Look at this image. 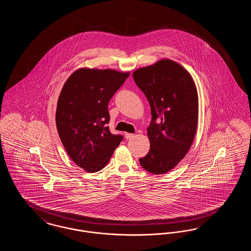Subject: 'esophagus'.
Instances as JSON below:
<instances>
[{
  "label": "esophagus",
  "mask_w": 251,
  "mask_h": 251,
  "mask_svg": "<svg viewBox=\"0 0 251 251\" xmlns=\"http://www.w3.org/2000/svg\"><path fill=\"white\" fill-rule=\"evenodd\" d=\"M132 137H134V134H133V133H129V132H126V133H125V138H126V139H131Z\"/></svg>",
  "instance_id": "1"
}]
</instances>
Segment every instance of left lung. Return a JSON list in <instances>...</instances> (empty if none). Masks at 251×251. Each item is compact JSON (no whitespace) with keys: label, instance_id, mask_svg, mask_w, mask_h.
Segmentation results:
<instances>
[{"label":"left lung","instance_id":"1","mask_svg":"<svg viewBox=\"0 0 251 251\" xmlns=\"http://www.w3.org/2000/svg\"><path fill=\"white\" fill-rule=\"evenodd\" d=\"M132 77L150 102L152 118L147 130L150 151L139 162L151 173L165 174L183 159L194 141L199 119L196 84L189 72L169 59L138 69Z\"/></svg>","mask_w":251,"mask_h":251}]
</instances>
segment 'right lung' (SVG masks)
I'll return each instance as SVG.
<instances>
[{"label":"right lung","instance_id":"obj_1","mask_svg":"<svg viewBox=\"0 0 251 251\" xmlns=\"http://www.w3.org/2000/svg\"><path fill=\"white\" fill-rule=\"evenodd\" d=\"M130 72L83 68L73 72L60 93L55 122L72 161L93 173L105 167L123 139L113 134L108 102Z\"/></svg>","mask_w":251,"mask_h":251}]
</instances>
